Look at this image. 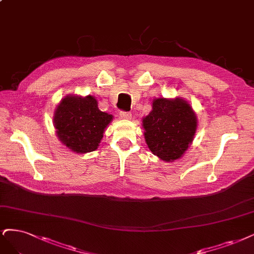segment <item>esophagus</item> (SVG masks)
I'll list each match as a JSON object with an SVG mask.
<instances>
[{"mask_svg":"<svg viewBox=\"0 0 254 254\" xmlns=\"http://www.w3.org/2000/svg\"><path fill=\"white\" fill-rule=\"evenodd\" d=\"M120 117L122 119H124V120H131V117H132V115H131V112H128V111H121Z\"/></svg>","mask_w":254,"mask_h":254,"instance_id":"esophagus-1","label":"esophagus"}]
</instances>
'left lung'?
<instances>
[{"instance_id":"8db88e82","label":"left lung","mask_w":254,"mask_h":254,"mask_svg":"<svg viewBox=\"0 0 254 254\" xmlns=\"http://www.w3.org/2000/svg\"><path fill=\"white\" fill-rule=\"evenodd\" d=\"M197 120L190 104L182 98L155 99L143 119L145 141L161 160L172 162L185 153L193 141Z\"/></svg>"}]
</instances>
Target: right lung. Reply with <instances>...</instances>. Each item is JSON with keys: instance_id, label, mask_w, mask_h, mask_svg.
<instances>
[{"instance_id": "right-lung-1", "label": "right lung", "mask_w": 254, "mask_h": 254, "mask_svg": "<svg viewBox=\"0 0 254 254\" xmlns=\"http://www.w3.org/2000/svg\"><path fill=\"white\" fill-rule=\"evenodd\" d=\"M112 116L98 107L92 95H67L55 111L54 125L59 139L76 153L98 149L103 133Z\"/></svg>"}]
</instances>
